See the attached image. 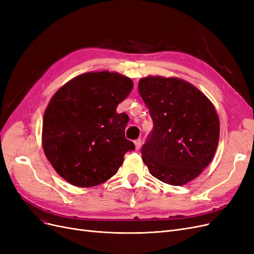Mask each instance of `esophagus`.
Listing matches in <instances>:
<instances>
[{
	"mask_svg": "<svg viewBox=\"0 0 254 254\" xmlns=\"http://www.w3.org/2000/svg\"><path fill=\"white\" fill-rule=\"evenodd\" d=\"M134 145H135V149L139 150L141 148V145H142V141L139 139V140H135L134 141Z\"/></svg>",
	"mask_w": 254,
	"mask_h": 254,
	"instance_id": "esophagus-1",
	"label": "esophagus"
}]
</instances>
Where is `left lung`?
<instances>
[{"mask_svg":"<svg viewBox=\"0 0 254 254\" xmlns=\"http://www.w3.org/2000/svg\"><path fill=\"white\" fill-rule=\"evenodd\" d=\"M153 128L142 146V159L157 179L183 186L210 164L219 140L213 104L193 84L149 76L139 82Z\"/></svg>","mask_w":254,"mask_h":254,"instance_id":"obj_1","label":"left lung"}]
</instances>
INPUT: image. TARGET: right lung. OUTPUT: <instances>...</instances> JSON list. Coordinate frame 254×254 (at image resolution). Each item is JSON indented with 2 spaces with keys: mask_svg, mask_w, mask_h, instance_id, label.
I'll use <instances>...</instances> for the list:
<instances>
[{
  "mask_svg": "<svg viewBox=\"0 0 254 254\" xmlns=\"http://www.w3.org/2000/svg\"><path fill=\"white\" fill-rule=\"evenodd\" d=\"M132 88L126 76L104 71L79 75L53 96L43 117L42 145L64 180L79 188L97 186L134 150L125 136L128 115L117 112Z\"/></svg>",
  "mask_w": 254,
  "mask_h": 254,
  "instance_id": "right-lung-1",
  "label": "right lung"
}]
</instances>
